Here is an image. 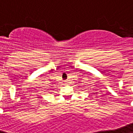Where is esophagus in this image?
<instances>
[{
    "instance_id": "esophagus-1",
    "label": "esophagus",
    "mask_w": 133,
    "mask_h": 133,
    "mask_svg": "<svg viewBox=\"0 0 133 133\" xmlns=\"http://www.w3.org/2000/svg\"><path fill=\"white\" fill-rule=\"evenodd\" d=\"M63 84H66V81H64V83Z\"/></svg>"
}]
</instances>
